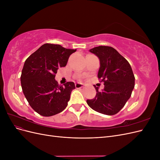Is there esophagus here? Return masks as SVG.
<instances>
[{
    "label": "esophagus",
    "instance_id": "obj_1",
    "mask_svg": "<svg viewBox=\"0 0 160 160\" xmlns=\"http://www.w3.org/2000/svg\"><path fill=\"white\" fill-rule=\"evenodd\" d=\"M83 87V85L82 83H77L75 84V88L77 89H80V88H82Z\"/></svg>",
    "mask_w": 160,
    "mask_h": 160
}]
</instances>
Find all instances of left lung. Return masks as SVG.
Returning a JSON list of instances; mask_svg holds the SVG:
<instances>
[{"label": "left lung", "mask_w": 160, "mask_h": 160, "mask_svg": "<svg viewBox=\"0 0 160 160\" xmlns=\"http://www.w3.org/2000/svg\"><path fill=\"white\" fill-rule=\"evenodd\" d=\"M89 51L99 59L98 77L105 87L102 91H99L98 87L93 85L96 96L87 100V103L100 113L115 115L124 107L132 95L135 86L132 69L129 62L113 47L99 46Z\"/></svg>", "instance_id": "1"}]
</instances>
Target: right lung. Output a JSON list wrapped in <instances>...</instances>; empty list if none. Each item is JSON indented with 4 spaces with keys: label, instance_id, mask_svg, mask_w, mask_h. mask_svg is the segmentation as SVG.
Returning a JSON list of instances; mask_svg holds the SVG:
<instances>
[{
    "label": "right lung",
    "instance_id": "add662e5",
    "mask_svg": "<svg viewBox=\"0 0 160 160\" xmlns=\"http://www.w3.org/2000/svg\"><path fill=\"white\" fill-rule=\"evenodd\" d=\"M76 49L46 43L28 57L21 76L24 95L31 107L45 117L55 115L68 105L73 82L59 85L55 79L59 67H65L69 56Z\"/></svg>",
    "mask_w": 160,
    "mask_h": 160
}]
</instances>
